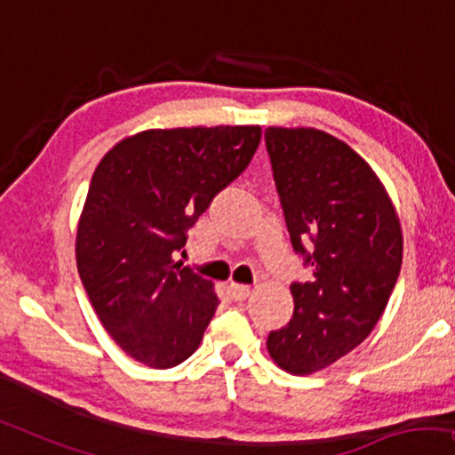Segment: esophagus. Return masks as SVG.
I'll use <instances>...</instances> for the list:
<instances>
[{
    "mask_svg": "<svg viewBox=\"0 0 455 455\" xmlns=\"http://www.w3.org/2000/svg\"><path fill=\"white\" fill-rule=\"evenodd\" d=\"M228 292H230V297H233L235 300H243V299L249 297V292H251V289H249L247 284L230 283V284H228Z\"/></svg>",
    "mask_w": 455,
    "mask_h": 455,
    "instance_id": "esophagus-1",
    "label": "esophagus"
}]
</instances>
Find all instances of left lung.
<instances>
[{"label":"left lung","mask_w":455,"mask_h":455,"mask_svg":"<svg viewBox=\"0 0 455 455\" xmlns=\"http://www.w3.org/2000/svg\"><path fill=\"white\" fill-rule=\"evenodd\" d=\"M266 148L292 247L313 267L291 284V322L267 336V355L311 375L348 355L386 311L402 266L392 197L364 158L313 127H267ZM314 243V253L304 245Z\"/></svg>","instance_id":"left-lung-1"}]
</instances>
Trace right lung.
<instances>
[{"label":"right lung","mask_w":455,"mask_h":455,"mask_svg":"<svg viewBox=\"0 0 455 455\" xmlns=\"http://www.w3.org/2000/svg\"><path fill=\"white\" fill-rule=\"evenodd\" d=\"M259 125L146 130L94 169L76 264L102 328L133 361L171 369L200 347L219 297L172 259L212 197L245 171Z\"/></svg>","instance_id":"1"}]
</instances>
